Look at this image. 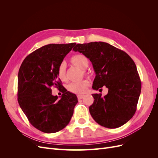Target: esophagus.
Returning a JSON list of instances; mask_svg holds the SVG:
<instances>
[{
    "label": "esophagus",
    "mask_w": 158,
    "mask_h": 158,
    "mask_svg": "<svg viewBox=\"0 0 158 158\" xmlns=\"http://www.w3.org/2000/svg\"><path fill=\"white\" fill-rule=\"evenodd\" d=\"M77 97H78V99H82L84 97V95H78Z\"/></svg>",
    "instance_id": "34e87169"
}]
</instances>
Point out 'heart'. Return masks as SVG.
<instances>
[{
	"label": "heart",
	"instance_id": "heart-1",
	"mask_svg": "<svg viewBox=\"0 0 158 158\" xmlns=\"http://www.w3.org/2000/svg\"><path fill=\"white\" fill-rule=\"evenodd\" d=\"M71 63L76 67L82 70V73L85 74V70L89 66V60L86 56L82 54L76 55L72 57L70 59ZM57 75L59 79L62 81H65L66 77V64L64 63H62L57 70ZM88 86V82L87 80H82L78 83H72L68 85V89L70 92L76 94H82L86 92Z\"/></svg>",
	"mask_w": 158,
	"mask_h": 158
}]
</instances>
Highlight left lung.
I'll return each instance as SVG.
<instances>
[{
  "label": "left lung",
  "instance_id": "8db88e82",
  "mask_svg": "<svg viewBox=\"0 0 158 158\" xmlns=\"http://www.w3.org/2000/svg\"><path fill=\"white\" fill-rule=\"evenodd\" d=\"M92 62L95 73L92 88L105 85L108 93L94 94L89 113L99 125L115 128L135 114L141 92V82L135 62L125 51L105 42L77 44L74 48Z\"/></svg>",
  "mask_w": 158,
  "mask_h": 158
}]
</instances>
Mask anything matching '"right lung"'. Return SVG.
<instances>
[{"label": "right lung", "mask_w": 158, "mask_h": 158, "mask_svg": "<svg viewBox=\"0 0 158 158\" xmlns=\"http://www.w3.org/2000/svg\"><path fill=\"white\" fill-rule=\"evenodd\" d=\"M76 43L49 44L26 57L18 76V102L31 125L45 133L63 129L70 122L78 102L74 94L66 90L57 75L59 66ZM62 88L59 100L51 87Z\"/></svg>", "instance_id": "1"}]
</instances>
